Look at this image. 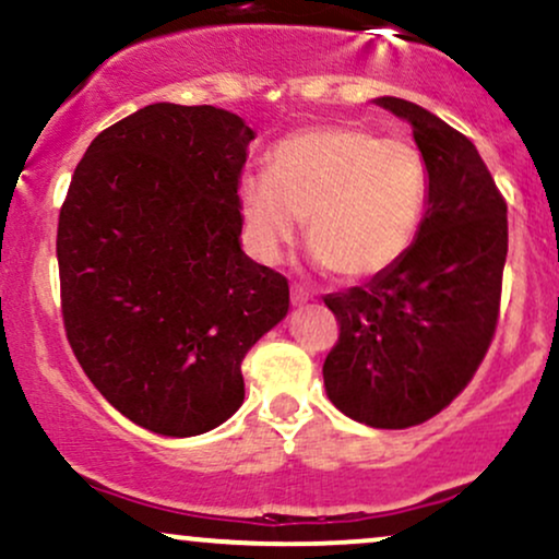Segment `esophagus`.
Masks as SVG:
<instances>
[{"label":"esophagus","mask_w":559,"mask_h":559,"mask_svg":"<svg viewBox=\"0 0 559 559\" xmlns=\"http://www.w3.org/2000/svg\"><path fill=\"white\" fill-rule=\"evenodd\" d=\"M310 299H312V297L305 292V288H301V286H292V305H294V307L307 305V301H310Z\"/></svg>","instance_id":"esophagus-1"}]
</instances>
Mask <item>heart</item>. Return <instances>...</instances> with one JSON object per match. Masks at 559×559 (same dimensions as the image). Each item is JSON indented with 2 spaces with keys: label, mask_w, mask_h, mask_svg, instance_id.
Segmentation results:
<instances>
[{
  "label": "heart",
  "mask_w": 559,
  "mask_h": 559,
  "mask_svg": "<svg viewBox=\"0 0 559 559\" xmlns=\"http://www.w3.org/2000/svg\"><path fill=\"white\" fill-rule=\"evenodd\" d=\"M428 163L418 144L362 128L323 126L275 144L267 173H243L239 207L249 247L278 262L299 234L318 267L346 281L394 265L418 236Z\"/></svg>",
  "instance_id": "heart-1"
}]
</instances>
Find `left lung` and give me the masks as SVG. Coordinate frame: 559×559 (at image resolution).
I'll return each instance as SVG.
<instances>
[{"instance_id": "obj_1", "label": "left lung", "mask_w": 559, "mask_h": 559, "mask_svg": "<svg viewBox=\"0 0 559 559\" xmlns=\"http://www.w3.org/2000/svg\"><path fill=\"white\" fill-rule=\"evenodd\" d=\"M378 107L413 126L428 204L407 252L365 286L329 294L338 342L325 394L346 418L409 428L467 386L489 349L507 260V204L471 139L407 99Z\"/></svg>"}]
</instances>
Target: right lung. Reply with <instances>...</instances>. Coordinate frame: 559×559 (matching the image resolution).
Segmentation results:
<instances>
[{
  "label": "right lung",
  "instance_id": "add662e5",
  "mask_svg": "<svg viewBox=\"0 0 559 559\" xmlns=\"http://www.w3.org/2000/svg\"><path fill=\"white\" fill-rule=\"evenodd\" d=\"M254 131L221 107H141L88 144L57 226L62 320L83 373L159 436L243 402L241 360L288 312V284L241 249Z\"/></svg>",
  "mask_w": 559,
  "mask_h": 559
}]
</instances>
